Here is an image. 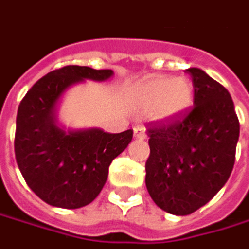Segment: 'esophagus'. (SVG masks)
Here are the masks:
<instances>
[{"mask_svg": "<svg viewBox=\"0 0 249 249\" xmlns=\"http://www.w3.org/2000/svg\"><path fill=\"white\" fill-rule=\"evenodd\" d=\"M134 135H135V138L138 139L146 138V129H145V126L143 125H137L134 128Z\"/></svg>", "mask_w": 249, "mask_h": 249, "instance_id": "esophagus-1", "label": "esophagus"}]
</instances>
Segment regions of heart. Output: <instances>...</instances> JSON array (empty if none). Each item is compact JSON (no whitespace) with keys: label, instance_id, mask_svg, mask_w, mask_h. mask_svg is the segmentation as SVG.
<instances>
[{"label":"heart","instance_id":"b5f03b06","mask_svg":"<svg viewBox=\"0 0 249 249\" xmlns=\"http://www.w3.org/2000/svg\"><path fill=\"white\" fill-rule=\"evenodd\" d=\"M193 94V84L187 77H154L134 89L132 106L137 112L154 114L162 123H172L189 111Z\"/></svg>","mask_w":249,"mask_h":249}]
</instances>
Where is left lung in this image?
I'll use <instances>...</instances> for the list:
<instances>
[{
  "label": "left lung",
  "mask_w": 249,
  "mask_h": 249,
  "mask_svg": "<svg viewBox=\"0 0 249 249\" xmlns=\"http://www.w3.org/2000/svg\"><path fill=\"white\" fill-rule=\"evenodd\" d=\"M195 103L182 121L154 124L145 183L155 204L175 215L207 204L232 172L240 123L230 93L197 67L187 69Z\"/></svg>",
  "instance_id": "left-lung-1"
}]
</instances>
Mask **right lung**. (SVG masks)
<instances>
[{"label": "right lung", "instance_id": "right-lung-1", "mask_svg": "<svg viewBox=\"0 0 249 249\" xmlns=\"http://www.w3.org/2000/svg\"><path fill=\"white\" fill-rule=\"evenodd\" d=\"M110 69L66 66L37 80L17 114L15 158L31 190L60 209L90 204L108 178V168L132 139V129L108 134L100 128L71 129L59 123L57 111L67 90L86 80L107 81Z\"/></svg>", "mask_w": 249, "mask_h": 249}]
</instances>
